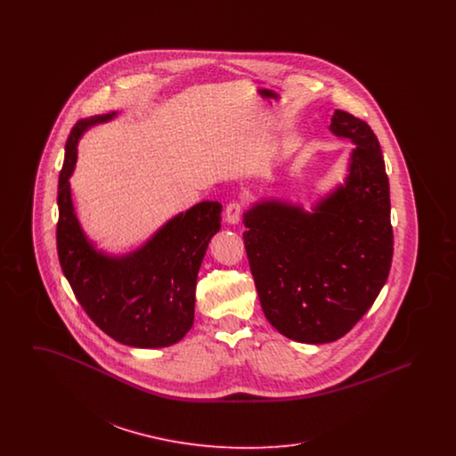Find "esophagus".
<instances>
[{
  "label": "esophagus",
  "instance_id": "34e87169",
  "mask_svg": "<svg viewBox=\"0 0 456 456\" xmlns=\"http://www.w3.org/2000/svg\"><path fill=\"white\" fill-rule=\"evenodd\" d=\"M240 214H242V205L238 201H232L225 207V222L231 225H236L240 220Z\"/></svg>",
  "mask_w": 456,
  "mask_h": 456
}]
</instances>
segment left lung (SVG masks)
Returning a JSON list of instances; mask_svg holds the SVG:
<instances>
[{
  "label": "left lung",
  "instance_id": "left-lung-1",
  "mask_svg": "<svg viewBox=\"0 0 456 456\" xmlns=\"http://www.w3.org/2000/svg\"><path fill=\"white\" fill-rule=\"evenodd\" d=\"M328 130L354 145L344 183L311 210L263 198L242 216L266 320L283 337L314 346L342 338L366 314L393 258L390 183L374 131L340 109Z\"/></svg>",
  "mask_w": 456,
  "mask_h": 456
}]
</instances>
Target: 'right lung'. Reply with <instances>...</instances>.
<instances>
[{"instance_id":"obj_1","label":"right lung","mask_w":456,"mask_h":456,"mask_svg":"<svg viewBox=\"0 0 456 456\" xmlns=\"http://www.w3.org/2000/svg\"><path fill=\"white\" fill-rule=\"evenodd\" d=\"M116 116L112 110L80 119L66 140L58 183V256L78 303L110 338L128 347H169L195 322L196 277L210 239L220 231L222 205L196 203L130 253L99 249L77 217L69 177L84 133Z\"/></svg>"}]
</instances>
